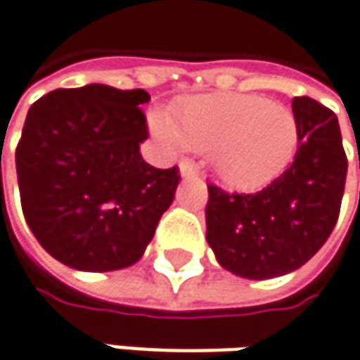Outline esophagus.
Segmentation results:
<instances>
[{
	"label": "esophagus",
	"mask_w": 360,
	"mask_h": 360,
	"mask_svg": "<svg viewBox=\"0 0 360 360\" xmlns=\"http://www.w3.org/2000/svg\"><path fill=\"white\" fill-rule=\"evenodd\" d=\"M179 171H181V177H195V173H197L193 163H189V161H181Z\"/></svg>",
	"instance_id": "1"
}]
</instances>
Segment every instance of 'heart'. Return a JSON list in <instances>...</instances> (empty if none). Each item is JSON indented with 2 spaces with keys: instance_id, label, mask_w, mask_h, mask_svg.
Returning a JSON list of instances; mask_svg holds the SVG:
<instances>
[{
  "instance_id": "b5f03b06",
  "label": "heart",
  "mask_w": 360,
  "mask_h": 360,
  "mask_svg": "<svg viewBox=\"0 0 360 360\" xmlns=\"http://www.w3.org/2000/svg\"><path fill=\"white\" fill-rule=\"evenodd\" d=\"M150 127L173 147L210 153L217 179L238 189L276 179L298 147L294 112L256 94H199L179 102L171 118L153 115Z\"/></svg>"
}]
</instances>
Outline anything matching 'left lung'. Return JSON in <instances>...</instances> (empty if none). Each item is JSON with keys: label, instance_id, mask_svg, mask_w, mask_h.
<instances>
[{"label": "left lung", "instance_id": "1", "mask_svg": "<svg viewBox=\"0 0 360 360\" xmlns=\"http://www.w3.org/2000/svg\"><path fill=\"white\" fill-rule=\"evenodd\" d=\"M292 112L298 150L278 179L258 193L207 187V243L221 268L248 280L298 270L338 219L349 163L336 115L308 96L294 98Z\"/></svg>", "mask_w": 360, "mask_h": 360}]
</instances>
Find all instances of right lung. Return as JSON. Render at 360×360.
I'll return each instance as SVG.
<instances>
[{
  "label": "right lung",
  "mask_w": 360,
  "mask_h": 360,
  "mask_svg": "<svg viewBox=\"0 0 360 360\" xmlns=\"http://www.w3.org/2000/svg\"><path fill=\"white\" fill-rule=\"evenodd\" d=\"M145 90L106 84L54 90L32 104L15 150L25 221L39 245L82 272L143 258L173 203L179 169L141 157Z\"/></svg>",
  "instance_id": "1"
}]
</instances>
